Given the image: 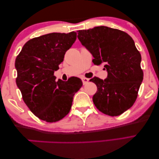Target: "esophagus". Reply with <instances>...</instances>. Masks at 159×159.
Returning <instances> with one entry per match:
<instances>
[{
    "label": "esophagus",
    "mask_w": 159,
    "mask_h": 159,
    "mask_svg": "<svg viewBox=\"0 0 159 159\" xmlns=\"http://www.w3.org/2000/svg\"><path fill=\"white\" fill-rule=\"evenodd\" d=\"M89 79H88V78L83 77V78H82V82H83V84H87V83L88 82H89Z\"/></svg>",
    "instance_id": "esophagus-1"
}]
</instances>
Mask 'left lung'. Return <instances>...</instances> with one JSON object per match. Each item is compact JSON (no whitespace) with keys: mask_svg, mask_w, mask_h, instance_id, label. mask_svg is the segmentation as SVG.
Returning <instances> with one entry per match:
<instances>
[{"mask_svg":"<svg viewBox=\"0 0 159 159\" xmlns=\"http://www.w3.org/2000/svg\"><path fill=\"white\" fill-rule=\"evenodd\" d=\"M77 38L89 51L97 66L104 64L108 76L94 77L97 91L93 96L96 107L106 115L118 116L131 108L143 80L141 54L133 39L123 31L105 26L77 31Z\"/></svg>","mask_w":159,"mask_h":159,"instance_id":"left-lung-1","label":"left lung"}]
</instances>
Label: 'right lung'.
<instances>
[{
	"instance_id": "obj_1",
	"label": "right lung",
	"mask_w": 159,
	"mask_h": 159,
	"mask_svg": "<svg viewBox=\"0 0 159 159\" xmlns=\"http://www.w3.org/2000/svg\"><path fill=\"white\" fill-rule=\"evenodd\" d=\"M76 39L75 32L51 33L32 39L15 60L16 84L23 100L36 117L48 123L67 115L75 93L82 86L78 77L56 82L53 75Z\"/></svg>"
}]
</instances>
